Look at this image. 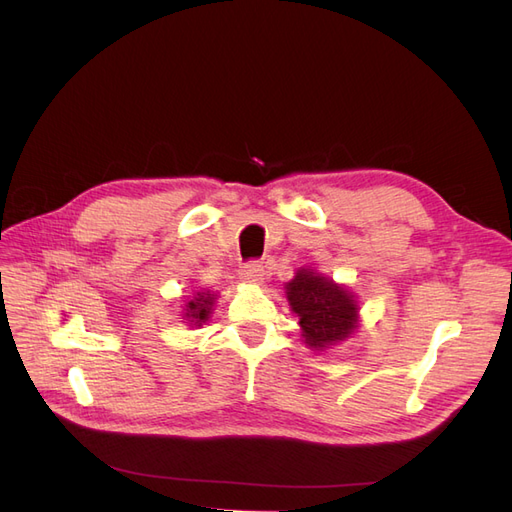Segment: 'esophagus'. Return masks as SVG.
Masks as SVG:
<instances>
[{"label": "esophagus", "mask_w": 512, "mask_h": 512, "mask_svg": "<svg viewBox=\"0 0 512 512\" xmlns=\"http://www.w3.org/2000/svg\"><path fill=\"white\" fill-rule=\"evenodd\" d=\"M265 275H267L265 267L258 265V262H247V265H243L239 271V277L245 284H256V286L265 282Z\"/></svg>", "instance_id": "esophagus-1"}]
</instances>
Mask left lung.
<instances>
[{
  "mask_svg": "<svg viewBox=\"0 0 512 512\" xmlns=\"http://www.w3.org/2000/svg\"><path fill=\"white\" fill-rule=\"evenodd\" d=\"M286 299L297 314L303 344L309 350H327L346 342L359 329V301L354 292L316 269L301 267L284 286Z\"/></svg>",
  "mask_w": 512,
  "mask_h": 512,
  "instance_id": "left-lung-1",
  "label": "left lung"
}]
</instances>
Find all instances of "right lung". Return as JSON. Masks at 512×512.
I'll return each mask as SVG.
<instances>
[{
    "instance_id": "1",
    "label": "right lung",
    "mask_w": 512,
    "mask_h": 512,
    "mask_svg": "<svg viewBox=\"0 0 512 512\" xmlns=\"http://www.w3.org/2000/svg\"><path fill=\"white\" fill-rule=\"evenodd\" d=\"M215 299H218V292H213V290L198 288L194 292V297H190V301L183 307V320L188 322V327H192V329L203 327L213 312Z\"/></svg>"
}]
</instances>
